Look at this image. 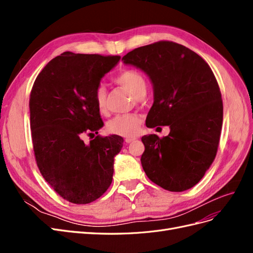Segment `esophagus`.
<instances>
[{"instance_id":"1","label":"esophagus","mask_w":253,"mask_h":253,"mask_svg":"<svg viewBox=\"0 0 253 253\" xmlns=\"http://www.w3.org/2000/svg\"><path fill=\"white\" fill-rule=\"evenodd\" d=\"M134 140H135L134 137H127V138L125 139V141H126V143H131V142H133Z\"/></svg>"}]
</instances>
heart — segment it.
Here are the masks:
<instances>
[{
  "mask_svg": "<svg viewBox=\"0 0 253 253\" xmlns=\"http://www.w3.org/2000/svg\"><path fill=\"white\" fill-rule=\"evenodd\" d=\"M115 82L120 86L128 90L134 97L141 98L145 94L147 89V82L143 76L134 70L122 71L116 78ZM94 100L98 111L101 114L106 113V89L100 85L98 86L94 93ZM141 119L136 114H125L118 115L109 121L106 128L111 134L124 136V137H134L139 131V126Z\"/></svg>",
  "mask_w": 253,
  "mask_h": 253,
  "instance_id": "1",
  "label": "heart"
}]
</instances>
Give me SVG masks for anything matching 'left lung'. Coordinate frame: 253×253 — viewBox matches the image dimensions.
<instances>
[{
	"label": "left lung",
	"instance_id": "1",
	"mask_svg": "<svg viewBox=\"0 0 253 253\" xmlns=\"http://www.w3.org/2000/svg\"><path fill=\"white\" fill-rule=\"evenodd\" d=\"M122 61L147 74L153 85L154 102L145 126L170 127L163 138L155 134L141 138L143 171L172 192L194 187L216 156L223 126L221 94L210 66L193 50L170 41L135 48Z\"/></svg>",
	"mask_w": 253,
	"mask_h": 253
}]
</instances>
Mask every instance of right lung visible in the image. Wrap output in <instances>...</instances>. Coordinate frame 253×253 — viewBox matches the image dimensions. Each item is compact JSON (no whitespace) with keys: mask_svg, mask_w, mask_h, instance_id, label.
<instances>
[{"mask_svg":"<svg viewBox=\"0 0 253 253\" xmlns=\"http://www.w3.org/2000/svg\"><path fill=\"white\" fill-rule=\"evenodd\" d=\"M119 56L65 51L38 75L30 93V128L38 168L51 188L73 204H89L111 186L114 158L122 148L118 135L84 133L103 126L94 93Z\"/></svg>","mask_w":253,"mask_h":253,"instance_id":"1","label":"right lung"}]
</instances>
